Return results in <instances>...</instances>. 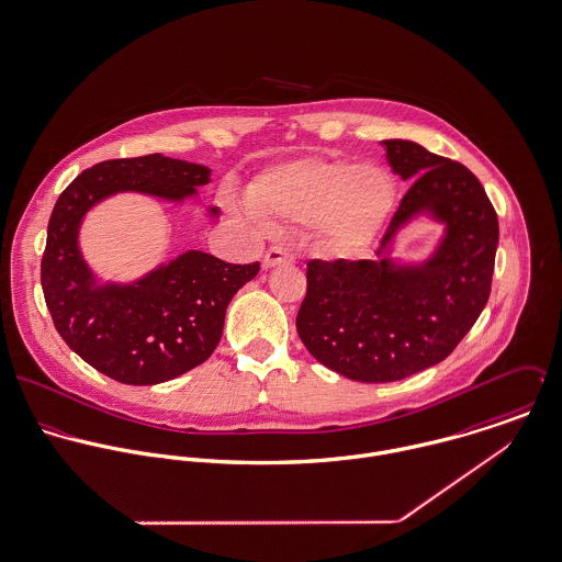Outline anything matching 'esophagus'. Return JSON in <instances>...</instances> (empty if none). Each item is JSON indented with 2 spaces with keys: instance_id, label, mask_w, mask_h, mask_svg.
Segmentation results:
<instances>
[{
  "instance_id": "obj_1",
  "label": "esophagus",
  "mask_w": 562,
  "mask_h": 562,
  "mask_svg": "<svg viewBox=\"0 0 562 562\" xmlns=\"http://www.w3.org/2000/svg\"><path fill=\"white\" fill-rule=\"evenodd\" d=\"M293 262V254L282 247V245H276L271 249H267L265 258H262V269H271V267H278V265H289Z\"/></svg>"
}]
</instances>
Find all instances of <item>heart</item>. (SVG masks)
Returning <instances> with one entry per match:
<instances>
[{
	"instance_id": "heart-1",
	"label": "heart",
	"mask_w": 562,
	"mask_h": 562,
	"mask_svg": "<svg viewBox=\"0 0 562 562\" xmlns=\"http://www.w3.org/2000/svg\"><path fill=\"white\" fill-rule=\"evenodd\" d=\"M247 200L265 222L317 224L335 251L356 254L384 229L397 184L375 162L308 156L262 171L249 184Z\"/></svg>"
}]
</instances>
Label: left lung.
I'll return each mask as SVG.
<instances>
[{"label": "left lung", "mask_w": 562, "mask_h": 562, "mask_svg": "<svg viewBox=\"0 0 562 562\" xmlns=\"http://www.w3.org/2000/svg\"><path fill=\"white\" fill-rule=\"evenodd\" d=\"M386 160L413 182L382 238L378 260H311L297 335L328 369L356 382H395L446 360L491 293L499 225L480 180L415 140H382ZM417 218L445 225L417 263L392 256Z\"/></svg>", "instance_id": "obj_1"}]
</instances>
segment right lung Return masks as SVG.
Instances as JSON below:
<instances>
[{
	"label": "right lung",
	"mask_w": 562,
	"mask_h": 562,
	"mask_svg": "<svg viewBox=\"0 0 562 562\" xmlns=\"http://www.w3.org/2000/svg\"><path fill=\"white\" fill-rule=\"evenodd\" d=\"M211 182L204 165L147 154L100 162L58 198L41 260L45 304L63 340L91 367L123 384L173 380L209 360L224 335L225 311L260 265H229L189 249L132 282H104L80 251L87 213L116 193L182 204ZM220 217V209H209Z\"/></svg>",
	"instance_id": "add662e5"
}]
</instances>
